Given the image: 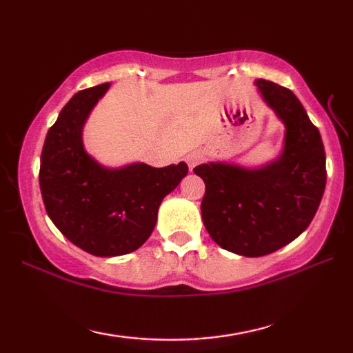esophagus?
<instances>
[{
  "instance_id": "34e87169",
  "label": "esophagus",
  "mask_w": 353,
  "mask_h": 353,
  "mask_svg": "<svg viewBox=\"0 0 353 353\" xmlns=\"http://www.w3.org/2000/svg\"><path fill=\"white\" fill-rule=\"evenodd\" d=\"M202 159H204V155L201 152H191L187 155V163L190 166V170H193L196 165L202 162Z\"/></svg>"
}]
</instances>
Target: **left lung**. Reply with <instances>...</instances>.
I'll return each mask as SVG.
<instances>
[{
    "mask_svg": "<svg viewBox=\"0 0 353 353\" xmlns=\"http://www.w3.org/2000/svg\"><path fill=\"white\" fill-rule=\"evenodd\" d=\"M261 98L285 124L283 151L259 168L204 163L194 174L205 183L202 221L212 240L244 256H263L307 229L325 190V151L318 128L296 94L256 79Z\"/></svg>",
    "mask_w": 353,
    "mask_h": 353,
    "instance_id": "obj_1",
    "label": "left lung"
}]
</instances>
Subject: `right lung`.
<instances>
[{
  "label": "right lung",
  "instance_id": "add662e5",
  "mask_svg": "<svg viewBox=\"0 0 353 353\" xmlns=\"http://www.w3.org/2000/svg\"><path fill=\"white\" fill-rule=\"evenodd\" d=\"M109 87L85 88L65 104L46 134L39 174L48 216L71 243L97 256L139 249L152 234L163 198L188 172L185 162L105 168L87 154L83 124Z\"/></svg>",
  "mask_w": 353,
  "mask_h": 353
}]
</instances>
